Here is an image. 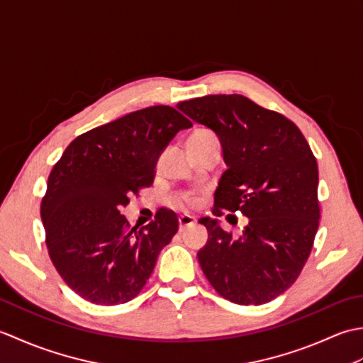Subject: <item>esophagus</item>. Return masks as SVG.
Listing matches in <instances>:
<instances>
[{
    "mask_svg": "<svg viewBox=\"0 0 363 363\" xmlns=\"http://www.w3.org/2000/svg\"><path fill=\"white\" fill-rule=\"evenodd\" d=\"M195 225V218L191 215H181L179 217V230H184L189 226Z\"/></svg>",
    "mask_w": 363,
    "mask_h": 363,
    "instance_id": "1",
    "label": "esophagus"
}]
</instances>
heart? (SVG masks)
<instances>
[{
  "mask_svg": "<svg viewBox=\"0 0 363 363\" xmlns=\"http://www.w3.org/2000/svg\"><path fill=\"white\" fill-rule=\"evenodd\" d=\"M198 133H206V130H198Z\"/></svg>",
  "mask_w": 363,
  "mask_h": 363,
  "instance_id": "b5f03b06",
  "label": "heart"
}]
</instances>
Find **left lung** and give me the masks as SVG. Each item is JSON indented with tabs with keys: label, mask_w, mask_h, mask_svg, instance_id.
Wrapping results in <instances>:
<instances>
[{
	"label": "left lung",
	"mask_w": 363,
	"mask_h": 363,
	"mask_svg": "<svg viewBox=\"0 0 363 363\" xmlns=\"http://www.w3.org/2000/svg\"><path fill=\"white\" fill-rule=\"evenodd\" d=\"M212 129L228 169L213 213L242 212V234L203 217L209 238L198 251L203 273L223 298L242 306L274 299L296 281L318 229V165L304 135L284 115L243 95H207L177 104Z\"/></svg>",
	"instance_id": "1"
}]
</instances>
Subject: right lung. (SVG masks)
Segmentation results:
<instances>
[{"label": "right lung", "instance_id": "obj_1", "mask_svg": "<svg viewBox=\"0 0 363 363\" xmlns=\"http://www.w3.org/2000/svg\"><path fill=\"white\" fill-rule=\"evenodd\" d=\"M190 126L173 107H146L76 137L52 167L40 207L46 246L81 298L115 306L143 289L179 221L160 209L150 225L128 229L120 207L151 186L162 151Z\"/></svg>", "mask_w": 363, "mask_h": 363}]
</instances>
